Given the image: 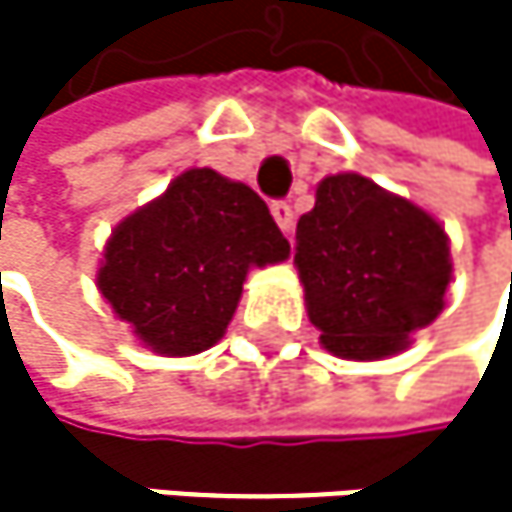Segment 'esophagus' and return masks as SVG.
Returning a JSON list of instances; mask_svg holds the SVG:
<instances>
[{
  "label": "esophagus",
  "instance_id": "obj_1",
  "mask_svg": "<svg viewBox=\"0 0 512 512\" xmlns=\"http://www.w3.org/2000/svg\"><path fill=\"white\" fill-rule=\"evenodd\" d=\"M273 218H276V224H279V230L285 233V236H291V230H294V211H291V205L288 202H273Z\"/></svg>",
  "mask_w": 512,
  "mask_h": 512
}]
</instances>
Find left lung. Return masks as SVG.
I'll return each instance as SVG.
<instances>
[{
  "label": "left lung",
  "mask_w": 512,
  "mask_h": 512,
  "mask_svg": "<svg viewBox=\"0 0 512 512\" xmlns=\"http://www.w3.org/2000/svg\"><path fill=\"white\" fill-rule=\"evenodd\" d=\"M294 264L319 341L341 359H384L445 307L442 224L362 174H331L301 214Z\"/></svg>",
  "instance_id": "left-lung-1"
}]
</instances>
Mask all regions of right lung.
<instances>
[{
	"instance_id": "obj_1",
	"label": "right lung",
	"mask_w": 512,
	"mask_h": 512,
	"mask_svg": "<svg viewBox=\"0 0 512 512\" xmlns=\"http://www.w3.org/2000/svg\"><path fill=\"white\" fill-rule=\"evenodd\" d=\"M288 251L251 187L190 168L113 230L97 288L144 347L193 356L224 338L248 270Z\"/></svg>"
}]
</instances>
